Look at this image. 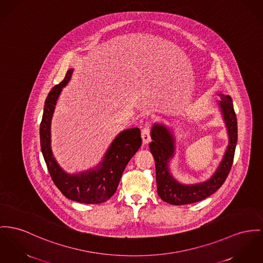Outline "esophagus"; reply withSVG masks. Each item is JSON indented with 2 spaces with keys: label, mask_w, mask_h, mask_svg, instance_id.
<instances>
[{
  "label": "esophagus",
  "mask_w": 263,
  "mask_h": 263,
  "mask_svg": "<svg viewBox=\"0 0 263 263\" xmlns=\"http://www.w3.org/2000/svg\"><path fill=\"white\" fill-rule=\"evenodd\" d=\"M141 138H142V142L144 144H147L151 141V128H149L148 125H146L142 128Z\"/></svg>",
  "instance_id": "34e87169"
}]
</instances>
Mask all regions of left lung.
Segmentation results:
<instances>
[{"mask_svg":"<svg viewBox=\"0 0 263 263\" xmlns=\"http://www.w3.org/2000/svg\"><path fill=\"white\" fill-rule=\"evenodd\" d=\"M218 96L220 97L218 105L228 128V145L217 170L206 181L182 184L175 179L168 168L170 160L175 156V137L164 124L155 123L152 128L151 137L153 141L149 143V149L156 161L158 193L159 197L167 203L183 205L200 201L215 193L228 177L237 142V120L231 98L223 93H218Z\"/></svg>","mask_w":263,"mask_h":263,"instance_id":"obj_1","label":"left lung"}]
</instances>
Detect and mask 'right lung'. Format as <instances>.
Returning a JSON list of instances; mask_svg holds the SVG:
<instances>
[{
	"instance_id": "add662e5",
	"label": "right lung",
	"mask_w": 263,
	"mask_h": 263,
	"mask_svg": "<svg viewBox=\"0 0 263 263\" xmlns=\"http://www.w3.org/2000/svg\"><path fill=\"white\" fill-rule=\"evenodd\" d=\"M73 70L49 92L40 125L41 148L48 171L55 186L66 197L81 203L105 202L117 192L123 171L141 145L139 127L120 133L107 148L104 159L93 168L79 174H67L54 159L51 148V122L62 88L70 82Z\"/></svg>"
}]
</instances>
